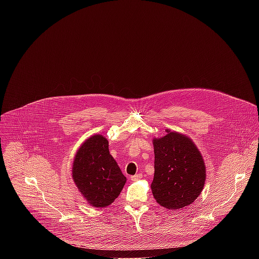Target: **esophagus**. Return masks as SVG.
I'll return each instance as SVG.
<instances>
[{
    "mask_svg": "<svg viewBox=\"0 0 259 259\" xmlns=\"http://www.w3.org/2000/svg\"><path fill=\"white\" fill-rule=\"evenodd\" d=\"M141 174H135V175H132L131 176V180L132 181H136V180H138V179H140L141 178Z\"/></svg>",
    "mask_w": 259,
    "mask_h": 259,
    "instance_id": "34e87169",
    "label": "esophagus"
}]
</instances>
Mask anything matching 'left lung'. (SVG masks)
I'll return each instance as SVG.
<instances>
[{
  "mask_svg": "<svg viewBox=\"0 0 259 259\" xmlns=\"http://www.w3.org/2000/svg\"><path fill=\"white\" fill-rule=\"evenodd\" d=\"M155 138L152 192L163 207L176 210L191 205L204 189L206 168L196 144L187 135L166 130Z\"/></svg>",
  "mask_w": 259,
  "mask_h": 259,
  "instance_id": "8db88e82",
  "label": "left lung"
}]
</instances>
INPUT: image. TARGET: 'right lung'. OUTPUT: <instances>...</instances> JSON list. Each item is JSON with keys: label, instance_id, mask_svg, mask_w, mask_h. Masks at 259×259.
<instances>
[{"label": "right lung", "instance_id": "obj_1", "mask_svg": "<svg viewBox=\"0 0 259 259\" xmlns=\"http://www.w3.org/2000/svg\"><path fill=\"white\" fill-rule=\"evenodd\" d=\"M72 178L86 201L97 208L112 204L127 180L109 155L107 139L99 134L92 135L80 146L73 159Z\"/></svg>", "mask_w": 259, "mask_h": 259}]
</instances>
